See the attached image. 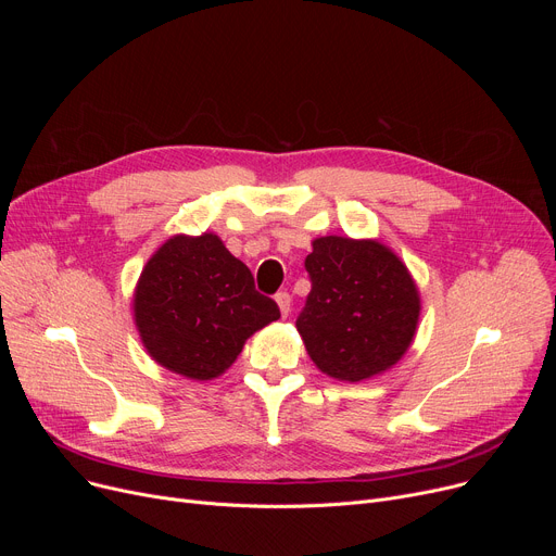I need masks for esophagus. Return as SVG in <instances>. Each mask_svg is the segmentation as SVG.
Masks as SVG:
<instances>
[{
    "label": "esophagus",
    "mask_w": 556,
    "mask_h": 556,
    "mask_svg": "<svg viewBox=\"0 0 556 556\" xmlns=\"http://www.w3.org/2000/svg\"><path fill=\"white\" fill-rule=\"evenodd\" d=\"M275 302H277V306L281 311V317H288V313H290V295L288 293H277Z\"/></svg>",
    "instance_id": "esophagus-1"
}]
</instances>
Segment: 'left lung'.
I'll list each match as a JSON object with an SVG mask.
<instances>
[{
	"instance_id": "obj_1",
	"label": "left lung",
	"mask_w": 556,
	"mask_h": 556,
	"mask_svg": "<svg viewBox=\"0 0 556 556\" xmlns=\"http://www.w3.org/2000/svg\"><path fill=\"white\" fill-rule=\"evenodd\" d=\"M306 270L313 288L298 331L315 367L346 383L394 367L410 349L421 315L415 277L378 239L319 237Z\"/></svg>"
}]
</instances>
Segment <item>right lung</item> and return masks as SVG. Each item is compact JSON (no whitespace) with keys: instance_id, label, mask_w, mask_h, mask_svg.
Returning <instances> with one entry per match:
<instances>
[{"instance_id":"right-lung-1","label":"right lung","mask_w":556,"mask_h":556,"mask_svg":"<svg viewBox=\"0 0 556 556\" xmlns=\"http://www.w3.org/2000/svg\"><path fill=\"white\" fill-rule=\"evenodd\" d=\"M132 319L157 365L191 381H212L243 352L250 336L279 319L270 298L218 233H175L137 279Z\"/></svg>"}]
</instances>
